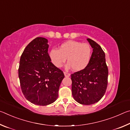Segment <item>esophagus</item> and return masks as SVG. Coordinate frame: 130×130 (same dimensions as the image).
Instances as JSON below:
<instances>
[{
    "label": "esophagus",
    "instance_id": "esophagus-1",
    "mask_svg": "<svg viewBox=\"0 0 130 130\" xmlns=\"http://www.w3.org/2000/svg\"><path fill=\"white\" fill-rule=\"evenodd\" d=\"M63 73H64V75H65V77H69V76H70V73H68V72H63Z\"/></svg>",
    "mask_w": 130,
    "mask_h": 130
}]
</instances>
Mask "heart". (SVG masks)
Wrapping results in <instances>:
<instances>
[{
  "mask_svg": "<svg viewBox=\"0 0 130 130\" xmlns=\"http://www.w3.org/2000/svg\"><path fill=\"white\" fill-rule=\"evenodd\" d=\"M89 44L76 41H69L62 43L60 49H53L50 53L52 62L57 68L62 67L68 58L67 68L74 71H80L87 67L92 55Z\"/></svg>",
  "mask_w": 130,
  "mask_h": 130,
  "instance_id": "heart-1",
  "label": "heart"
}]
</instances>
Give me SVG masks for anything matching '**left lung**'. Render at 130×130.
<instances>
[{
    "label": "left lung",
    "instance_id": "left-lung-1",
    "mask_svg": "<svg viewBox=\"0 0 130 130\" xmlns=\"http://www.w3.org/2000/svg\"><path fill=\"white\" fill-rule=\"evenodd\" d=\"M87 40L93 48L88 65L71 74L72 96L77 102L83 105L93 104L103 98L108 76L104 51L96 42L89 38Z\"/></svg>",
    "mask_w": 130,
    "mask_h": 130
}]
</instances>
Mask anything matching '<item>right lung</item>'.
<instances>
[{
  "mask_svg": "<svg viewBox=\"0 0 130 130\" xmlns=\"http://www.w3.org/2000/svg\"><path fill=\"white\" fill-rule=\"evenodd\" d=\"M48 48L47 39L37 37L33 39L22 54L18 69L25 98L32 104L43 106L57 100L65 77L62 70L51 62Z\"/></svg>",
  "mask_w": 130,
  "mask_h": 130,
  "instance_id": "obj_1",
  "label": "right lung"
}]
</instances>
